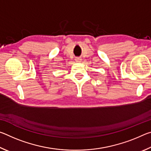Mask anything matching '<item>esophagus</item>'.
<instances>
[{
  "label": "esophagus",
  "instance_id": "esophagus-1",
  "mask_svg": "<svg viewBox=\"0 0 151 151\" xmlns=\"http://www.w3.org/2000/svg\"><path fill=\"white\" fill-rule=\"evenodd\" d=\"M81 58H79V57H76L75 58V61L76 62H81Z\"/></svg>",
  "mask_w": 151,
  "mask_h": 151
}]
</instances>
